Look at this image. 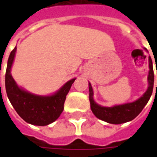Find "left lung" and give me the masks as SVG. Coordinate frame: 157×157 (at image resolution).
Masks as SVG:
<instances>
[{"label":"left lung","instance_id":"obj_1","mask_svg":"<svg viewBox=\"0 0 157 157\" xmlns=\"http://www.w3.org/2000/svg\"><path fill=\"white\" fill-rule=\"evenodd\" d=\"M146 50V49H145ZM149 74L147 77L148 81V88L143 95L135 100V102H128L120 105H114L113 107H103L98 104L93 99V90L92 85L89 82V100L91 104L93 114L99 119L105 121L113 124H119L126 122H129L136 118L145 108L148 102L153 91L154 85V71L153 65L151 56H149ZM157 73V72H156ZM157 87V83H156ZM157 89V88H156Z\"/></svg>","mask_w":157,"mask_h":157}]
</instances>
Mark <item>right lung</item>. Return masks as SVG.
Returning <instances> with one entry per match:
<instances>
[{"label": "right lung", "mask_w": 157, "mask_h": 157, "mask_svg": "<svg viewBox=\"0 0 157 157\" xmlns=\"http://www.w3.org/2000/svg\"><path fill=\"white\" fill-rule=\"evenodd\" d=\"M17 47L9 55L6 71V91L8 99L21 118L30 124L45 126L55 122L64 110L66 95L75 78L70 80L61 88L49 96L33 94L20 87L11 74ZM1 85V84H0Z\"/></svg>", "instance_id": "1"}]
</instances>
